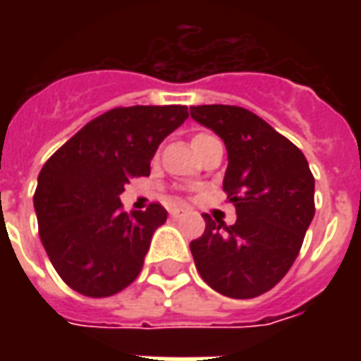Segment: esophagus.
<instances>
[{"label": "esophagus", "mask_w": 361, "mask_h": 361, "mask_svg": "<svg viewBox=\"0 0 361 361\" xmlns=\"http://www.w3.org/2000/svg\"><path fill=\"white\" fill-rule=\"evenodd\" d=\"M181 214H183L181 209H172V211H170V216H172V219H180Z\"/></svg>", "instance_id": "esophagus-1"}]
</instances>
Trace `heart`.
<instances>
[{
  "label": "heart",
  "mask_w": 361,
  "mask_h": 361,
  "mask_svg": "<svg viewBox=\"0 0 361 361\" xmlns=\"http://www.w3.org/2000/svg\"><path fill=\"white\" fill-rule=\"evenodd\" d=\"M197 137H203V133H201V135H195V139H197Z\"/></svg>",
  "instance_id": "b5f03b06"
}]
</instances>
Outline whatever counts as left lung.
Returning a JSON list of instances; mask_svg holds the SVG:
<instances>
[{
	"mask_svg": "<svg viewBox=\"0 0 361 361\" xmlns=\"http://www.w3.org/2000/svg\"><path fill=\"white\" fill-rule=\"evenodd\" d=\"M189 111L226 145L222 188L238 214L232 226L204 214L203 235L189 243L197 271L228 298L265 294L294 265L315 214L310 164L294 142L245 108L207 104Z\"/></svg>",
	"mask_w": 361,
	"mask_h": 361,
	"instance_id": "8db88e82",
	"label": "left lung"
}]
</instances>
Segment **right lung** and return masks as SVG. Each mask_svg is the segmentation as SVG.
<instances>
[{"instance_id": "1", "label": "right lung", "mask_w": 361, "mask_h": 361, "mask_svg": "<svg viewBox=\"0 0 361 361\" xmlns=\"http://www.w3.org/2000/svg\"><path fill=\"white\" fill-rule=\"evenodd\" d=\"M189 118L185 106L114 108L89 121L38 173L35 211L51 265L75 292L108 298L133 282L168 212L121 211L119 195L149 176L158 145Z\"/></svg>"}]
</instances>
